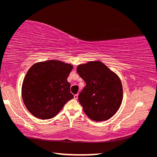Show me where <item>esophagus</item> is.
Returning a JSON list of instances; mask_svg holds the SVG:
<instances>
[{
  "label": "esophagus",
  "instance_id": "1",
  "mask_svg": "<svg viewBox=\"0 0 157 157\" xmlns=\"http://www.w3.org/2000/svg\"><path fill=\"white\" fill-rule=\"evenodd\" d=\"M78 94H75V95H74V99H78Z\"/></svg>",
  "mask_w": 157,
  "mask_h": 157
}]
</instances>
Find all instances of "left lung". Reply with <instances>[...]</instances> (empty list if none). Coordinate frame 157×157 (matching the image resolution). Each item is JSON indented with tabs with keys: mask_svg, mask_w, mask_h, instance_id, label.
Listing matches in <instances>:
<instances>
[{
	"mask_svg": "<svg viewBox=\"0 0 157 157\" xmlns=\"http://www.w3.org/2000/svg\"><path fill=\"white\" fill-rule=\"evenodd\" d=\"M77 71L86 82L78 96L84 113L90 119L97 122L112 117L122 101L120 78L99 61L80 65Z\"/></svg>",
	"mask_w": 157,
	"mask_h": 157,
	"instance_id": "obj_1",
	"label": "left lung"
}]
</instances>
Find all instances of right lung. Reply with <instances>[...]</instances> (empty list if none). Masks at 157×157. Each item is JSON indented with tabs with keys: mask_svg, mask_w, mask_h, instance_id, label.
<instances>
[{
	"mask_svg": "<svg viewBox=\"0 0 157 157\" xmlns=\"http://www.w3.org/2000/svg\"><path fill=\"white\" fill-rule=\"evenodd\" d=\"M73 66L49 60L33 65L22 84V98L29 111L40 119L54 117L73 99L67 77Z\"/></svg>",
	"mask_w": 157,
	"mask_h": 157,
	"instance_id": "add662e5",
	"label": "right lung"
}]
</instances>
